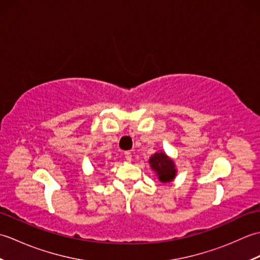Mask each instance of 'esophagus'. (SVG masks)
<instances>
[{"mask_svg":"<svg viewBox=\"0 0 260 260\" xmlns=\"http://www.w3.org/2000/svg\"><path fill=\"white\" fill-rule=\"evenodd\" d=\"M124 157L127 162H131L132 161V153L131 152H125L124 154Z\"/></svg>","mask_w":260,"mask_h":260,"instance_id":"esophagus-1","label":"esophagus"}]
</instances>
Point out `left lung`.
<instances>
[{"label": "left lung", "mask_w": 260, "mask_h": 260, "mask_svg": "<svg viewBox=\"0 0 260 260\" xmlns=\"http://www.w3.org/2000/svg\"><path fill=\"white\" fill-rule=\"evenodd\" d=\"M151 169L156 173L158 180L163 183L173 181L176 175L174 162L164 152H156L148 159Z\"/></svg>", "instance_id": "8db88e82"}]
</instances>
